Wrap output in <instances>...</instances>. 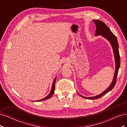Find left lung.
I'll return each mask as SVG.
<instances>
[{
	"mask_svg": "<svg viewBox=\"0 0 127 127\" xmlns=\"http://www.w3.org/2000/svg\"><path fill=\"white\" fill-rule=\"evenodd\" d=\"M93 22L95 23L96 27V30L95 35H101L102 36L105 37L107 40H109L111 45H112L114 55L115 61H116V70H115L114 78L113 79V81L112 83L111 84V85H110L109 88H107V89L105 91H104L102 93L98 95L95 96L91 97L83 96L79 94L82 97L90 99H95L100 98L102 96H103V95H104L107 93H108L109 92H110L113 89L117 82V78L118 74L119 69L120 68V58L119 51V45L116 36H115L114 34L111 31V30L107 26V25L102 21L99 20H93Z\"/></svg>",
	"mask_w": 127,
	"mask_h": 127,
	"instance_id": "8db88e82",
	"label": "left lung"
}]
</instances>
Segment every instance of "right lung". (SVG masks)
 Returning <instances> with one entry per match:
<instances>
[{"label": "right lung", "instance_id": "add662e5", "mask_svg": "<svg viewBox=\"0 0 127 127\" xmlns=\"http://www.w3.org/2000/svg\"><path fill=\"white\" fill-rule=\"evenodd\" d=\"M56 77L54 79V80H53V84H52V88H51V92L50 93H49V94L47 96L45 97H44V98L43 99H40V100H39V101H36V102H39V101H44V100H45V99H48L49 98H50L52 95L53 94V93H54V92H55V82H56Z\"/></svg>", "mask_w": 127, "mask_h": 127}]
</instances>
